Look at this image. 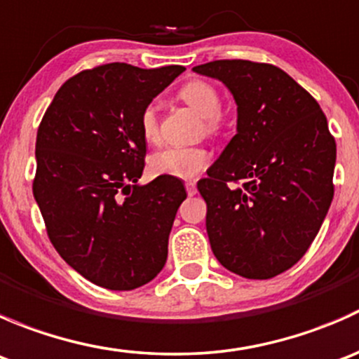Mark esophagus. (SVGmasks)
<instances>
[{"mask_svg": "<svg viewBox=\"0 0 359 359\" xmlns=\"http://www.w3.org/2000/svg\"><path fill=\"white\" fill-rule=\"evenodd\" d=\"M186 191H187V196H194V194L198 193L196 184H194V182H187L186 184Z\"/></svg>", "mask_w": 359, "mask_h": 359, "instance_id": "34e87169", "label": "esophagus"}]
</instances>
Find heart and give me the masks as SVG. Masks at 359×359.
<instances>
[{"label":"heart","mask_w":359,"mask_h":359,"mask_svg":"<svg viewBox=\"0 0 359 359\" xmlns=\"http://www.w3.org/2000/svg\"><path fill=\"white\" fill-rule=\"evenodd\" d=\"M179 99L205 118L206 132L215 133L222 125L220 118V93L210 83L201 79L187 81L179 90ZM139 130L147 144H156L159 140L158 111L153 104L146 106L140 112ZM208 153L201 147H163L151 154L149 170L154 175H168L177 179H193L208 165Z\"/></svg>","instance_id":"1"}]
</instances>
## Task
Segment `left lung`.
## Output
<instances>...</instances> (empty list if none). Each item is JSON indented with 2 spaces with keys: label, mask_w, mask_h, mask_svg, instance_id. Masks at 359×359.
Here are the masks:
<instances>
[{
  "label": "left lung",
  "mask_w": 359,
  "mask_h": 359,
  "mask_svg": "<svg viewBox=\"0 0 359 359\" xmlns=\"http://www.w3.org/2000/svg\"><path fill=\"white\" fill-rule=\"evenodd\" d=\"M193 71L222 81L238 106L236 135L198 182L210 247L231 273L269 280L302 259L327 217L335 140L320 104L280 67L213 60Z\"/></svg>",
  "instance_id": "obj_1"
}]
</instances>
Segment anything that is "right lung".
Wrapping results in <instances>:
<instances>
[{"mask_svg": "<svg viewBox=\"0 0 359 359\" xmlns=\"http://www.w3.org/2000/svg\"><path fill=\"white\" fill-rule=\"evenodd\" d=\"M184 71L121 62L83 71L60 86L38 128L32 193L50 241L102 288L142 287L166 262L187 194L175 177L139 184L146 156L139 118Z\"/></svg>", "mask_w": 359, "mask_h": 359, "instance_id": "right-lung-1", "label": "right lung"}]
</instances>
